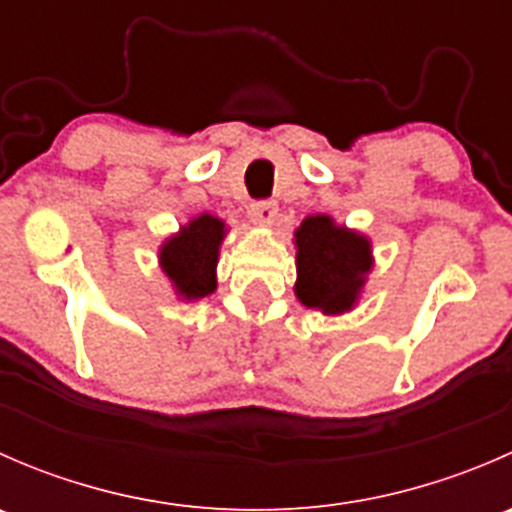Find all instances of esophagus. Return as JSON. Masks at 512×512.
Wrapping results in <instances>:
<instances>
[{"label":"esophagus","instance_id":"34e87169","mask_svg":"<svg viewBox=\"0 0 512 512\" xmlns=\"http://www.w3.org/2000/svg\"><path fill=\"white\" fill-rule=\"evenodd\" d=\"M277 213H280V210H277V203H270V200H260V203L250 205V220L255 225H272L277 220Z\"/></svg>","mask_w":512,"mask_h":512}]
</instances>
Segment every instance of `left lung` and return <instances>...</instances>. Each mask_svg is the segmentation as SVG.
Instances as JSON below:
<instances>
[{
	"instance_id": "left-lung-1",
	"label": "left lung",
	"mask_w": 512,
	"mask_h": 512,
	"mask_svg": "<svg viewBox=\"0 0 512 512\" xmlns=\"http://www.w3.org/2000/svg\"><path fill=\"white\" fill-rule=\"evenodd\" d=\"M297 282L294 294L307 309L339 317L359 304L374 250L364 232L334 223L332 215H309L294 230Z\"/></svg>"
}]
</instances>
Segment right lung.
<instances>
[{"instance_id": "obj_1", "label": "right lung", "mask_w": 512, "mask_h": 512, "mask_svg": "<svg viewBox=\"0 0 512 512\" xmlns=\"http://www.w3.org/2000/svg\"><path fill=\"white\" fill-rule=\"evenodd\" d=\"M225 235V220L203 213L160 242L158 267L180 302H198L218 289V260Z\"/></svg>"}]
</instances>
